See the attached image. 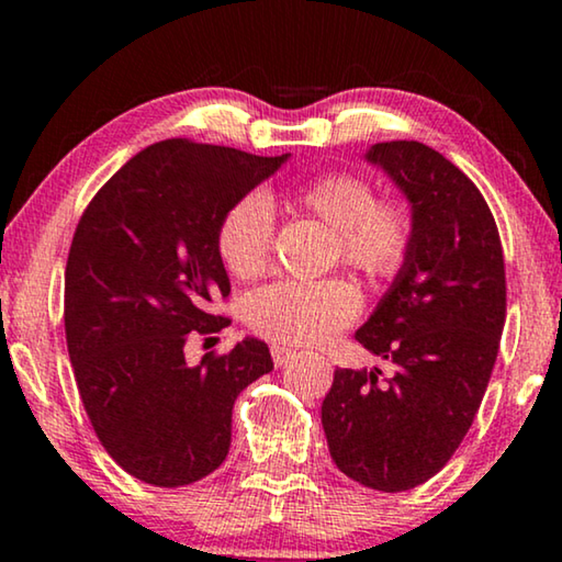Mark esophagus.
<instances>
[{"label":"esophagus","instance_id":"1","mask_svg":"<svg viewBox=\"0 0 562 562\" xmlns=\"http://www.w3.org/2000/svg\"><path fill=\"white\" fill-rule=\"evenodd\" d=\"M294 356H296V350L286 348V345H281V342H273L271 345V358H273L276 366H286Z\"/></svg>","mask_w":562,"mask_h":562}]
</instances>
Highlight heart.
<instances>
[{
    "label": "heart",
    "mask_w": 562,
    "mask_h": 562,
    "mask_svg": "<svg viewBox=\"0 0 562 562\" xmlns=\"http://www.w3.org/2000/svg\"><path fill=\"white\" fill-rule=\"evenodd\" d=\"M291 210L306 212L333 227L340 256L373 281L402 271L412 250V220L406 210L379 202V194L356 173H325L291 189ZM217 250L237 279H258L271 263L273 212L260 194L235 202L220 220ZM358 312L350 283L279 281L248 299V325L258 335L289 345H317L342 329Z\"/></svg>",
    "instance_id": "1"
}]
</instances>
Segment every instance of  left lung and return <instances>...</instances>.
<instances>
[{
  "label": "left lung",
  "instance_id": "obj_1",
  "mask_svg": "<svg viewBox=\"0 0 562 562\" xmlns=\"http://www.w3.org/2000/svg\"><path fill=\"white\" fill-rule=\"evenodd\" d=\"M412 204V250L356 340L389 360L337 368L322 402L329 456L368 488L409 491L442 471L473 425L506 319L498 229L475 183L417 140L375 143Z\"/></svg>",
  "mask_w": 562,
  "mask_h": 562
}]
</instances>
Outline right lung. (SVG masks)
I'll return each instance as SVG.
<instances>
[{"label": "right lung", "instance_id": "right-lung-1", "mask_svg": "<svg viewBox=\"0 0 562 562\" xmlns=\"http://www.w3.org/2000/svg\"><path fill=\"white\" fill-rule=\"evenodd\" d=\"M286 158L156 143L97 191L76 225L64 294L76 386L104 450L150 486L217 471L237 394L273 371L256 337L196 366L183 345L229 325L212 312L229 294L220 220Z\"/></svg>", "mask_w": 562, "mask_h": 562}]
</instances>
